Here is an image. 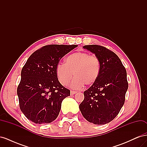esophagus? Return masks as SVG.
Segmentation results:
<instances>
[{
  "instance_id": "1",
  "label": "esophagus",
  "mask_w": 147,
  "mask_h": 147,
  "mask_svg": "<svg viewBox=\"0 0 147 147\" xmlns=\"http://www.w3.org/2000/svg\"><path fill=\"white\" fill-rule=\"evenodd\" d=\"M77 92L75 91H70V94L74 95V94H76Z\"/></svg>"
}]
</instances>
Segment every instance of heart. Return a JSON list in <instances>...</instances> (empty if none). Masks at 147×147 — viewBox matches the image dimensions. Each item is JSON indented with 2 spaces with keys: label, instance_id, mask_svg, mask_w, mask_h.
Instances as JSON below:
<instances>
[{
  "label": "heart",
  "instance_id": "1",
  "mask_svg": "<svg viewBox=\"0 0 147 147\" xmlns=\"http://www.w3.org/2000/svg\"><path fill=\"white\" fill-rule=\"evenodd\" d=\"M56 72L63 86L68 85L74 77L73 88H80L83 84L91 86L99 77L100 62L98 57L87 52H75L66 57L64 64L57 66Z\"/></svg>",
  "mask_w": 147,
  "mask_h": 147
}]
</instances>
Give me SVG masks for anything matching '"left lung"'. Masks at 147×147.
Segmentation results:
<instances>
[{
	"instance_id": "1",
	"label": "left lung",
	"mask_w": 147,
	"mask_h": 147,
	"mask_svg": "<svg viewBox=\"0 0 147 147\" xmlns=\"http://www.w3.org/2000/svg\"><path fill=\"white\" fill-rule=\"evenodd\" d=\"M100 62L97 80L84 92L79 108L84 118L95 124H105L116 117L125 101L128 88L127 73L114 52L103 46L84 45Z\"/></svg>"
}]
</instances>
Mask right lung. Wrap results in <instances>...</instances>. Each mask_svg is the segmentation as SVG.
Listing matches in <instances>:
<instances>
[{
    "mask_svg": "<svg viewBox=\"0 0 147 147\" xmlns=\"http://www.w3.org/2000/svg\"><path fill=\"white\" fill-rule=\"evenodd\" d=\"M77 45H48L34 51L23 66L17 88L20 108L35 124L50 123L58 116L70 91L60 83L56 67Z\"/></svg>",
    "mask_w": 147,
    "mask_h": 147,
    "instance_id": "1",
    "label": "right lung"
}]
</instances>
